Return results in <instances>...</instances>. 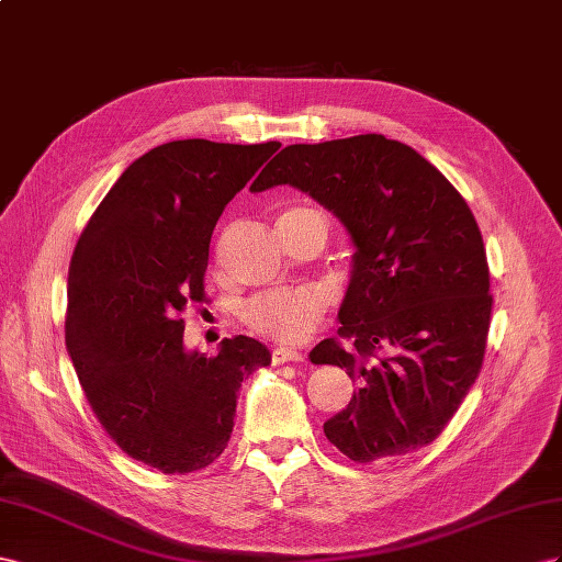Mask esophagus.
<instances>
[{
  "label": "esophagus",
  "mask_w": 562,
  "mask_h": 562,
  "mask_svg": "<svg viewBox=\"0 0 562 562\" xmlns=\"http://www.w3.org/2000/svg\"><path fill=\"white\" fill-rule=\"evenodd\" d=\"M284 362H303V352L292 350V348L272 350V364H284Z\"/></svg>",
  "instance_id": "1"
}]
</instances>
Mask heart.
<instances>
[{
    "label": "heart",
    "mask_w": 562,
    "mask_h": 562,
    "mask_svg": "<svg viewBox=\"0 0 562 562\" xmlns=\"http://www.w3.org/2000/svg\"><path fill=\"white\" fill-rule=\"evenodd\" d=\"M323 313L325 296L317 290H308V286H280V290L254 296L243 308L245 323L256 334L280 344H299L306 339Z\"/></svg>",
    "instance_id": "obj_1"
}]
</instances>
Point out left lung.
<instances>
[{
	"label": "left lung",
	"mask_w": 562,
	"mask_h": 562,
	"mask_svg": "<svg viewBox=\"0 0 562 562\" xmlns=\"http://www.w3.org/2000/svg\"><path fill=\"white\" fill-rule=\"evenodd\" d=\"M292 186L344 223L352 245L339 336L311 350L356 381L325 422L348 459L403 457L436 440L485 358L492 296L483 235L426 157L381 134L286 146L249 190Z\"/></svg>",
	"instance_id": "left-lung-1"
}]
</instances>
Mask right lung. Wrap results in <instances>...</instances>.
Returning a JSON list of instances; mask_svg holds the SVG:
<instances>
[{"instance_id": "1", "label": "right lung", "mask_w": 562, "mask_h": 562, "mask_svg": "<svg viewBox=\"0 0 562 562\" xmlns=\"http://www.w3.org/2000/svg\"><path fill=\"white\" fill-rule=\"evenodd\" d=\"M278 140H169L122 171L75 247L66 346L93 414L122 452L162 473L226 450L243 379L270 364L249 336L214 358L183 344L181 313L204 299L216 221Z\"/></svg>"}]
</instances>
